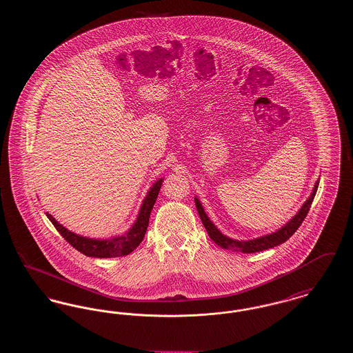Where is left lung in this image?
<instances>
[{
  "label": "left lung",
  "instance_id": "left-lung-1",
  "mask_svg": "<svg viewBox=\"0 0 353 353\" xmlns=\"http://www.w3.org/2000/svg\"><path fill=\"white\" fill-rule=\"evenodd\" d=\"M318 186H319V180L315 183L314 190H312L311 196L308 197V200L303 203L299 212L292 219H290L285 226H282L281 229H278L276 232H274L271 234L262 235V236H258V238H254V239H248V241H238V239H233L228 235L222 234L219 232V228L206 216V213L202 208L201 202L197 197H194V202H196L197 212L200 214V219H201L208 234L219 246H221L222 249H226V250L249 254V252H263V250H268L271 248H275V246L285 242L291 235L294 234L305 219V216H307V213L311 208V203L314 201V197L316 194Z\"/></svg>",
  "mask_w": 353,
  "mask_h": 353
}]
</instances>
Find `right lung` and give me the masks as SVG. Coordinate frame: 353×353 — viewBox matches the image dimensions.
Instances as JSON below:
<instances>
[{
	"instance_id": "add662e5",
	"label": "right lung",
	"mask_w": 353,
	"mask_h": 353,
	"mask_svg": "<svg viewBox=\"0 0 353 353\" xmlns=\"http://www.w3.org/2000/svg\"><path fill=\"white\" fill-rule=\"evenodd\" d=\"M163 184V179H159L154 184L152 185L151 189L148 190L147 196L144 197L143 203L140 206L137 219L132 223V226L125 232L124 234L111 236L107 239L101 238H90L83 235L75 234L70 232L63 225H61L57 219L46 212L48 219H50L51 223L55 226V229L61 233V235L68 241V243L75 248L78 252H82L87 256L94 258H115V256H123L128 255L130 252H134V249L141 243L147 228L150 222L152 208L156 202L159 196L160 188Z\"/></svg>"
}]
</instances>
